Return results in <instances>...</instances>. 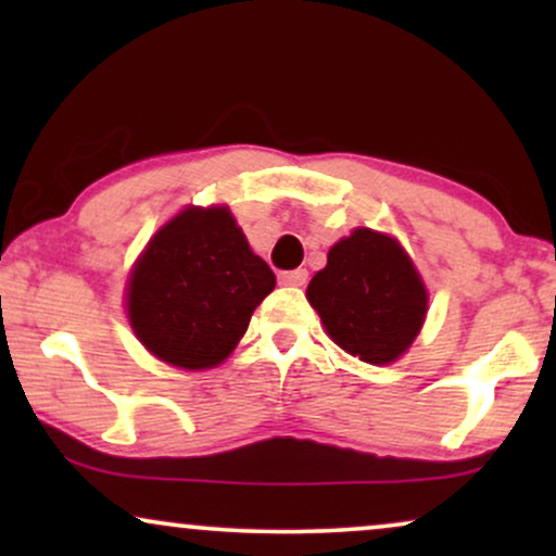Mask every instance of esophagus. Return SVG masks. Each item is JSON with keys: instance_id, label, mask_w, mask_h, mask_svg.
<instances>
[{"instance_id": "obj_1", "label": "esophagus", "mask_w": 556, "mask_h": 556, "mask_svg": "<svg viewBox=\"0 0 556 556\" xmlns=\"http://www.w3.org/2000/svg\"><path fill=\"white\" fill-rule=\"evenodd\" d=\"M278 280H280V283H283V286H306V280H308V270H306V268L286 270V273H280Z\"/></svg>"}]
</instances>
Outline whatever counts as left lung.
<instances>
[{
	"label": "left lung",
	"instance_id": "1",
	"mask_svg": "<svg viewBox=\"0 0 556 556\" xmlns=\"http://www.w3.org/2000/svg\"><path fill=\"white\" fill-rule=\"evenodd\" d=\"M306 299L344 352L377 367L407 352L428 314V291L405 248L369 227L329 250Z\"/></svg>",
	"mask_w": 556,
	"mask_h": 556
}]
</instances>
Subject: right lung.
<instances>
[{
  "label": "right lung",
  "mask_w": 556,
  "mask_h": 556,
  "mask_svg": "<svg viewBox=\"0 0 556 556\" xmlns=\"http://www.w3.org/2000/svg\"><path fill=\"white\" fill-rule=\"evenodd\" d=\"M276 276L227 207H187L136 261L126 288L131 329L159 359L181 369L225 362Z\"/></svg>",
  "instance_id": "1"
}]
</instances>
